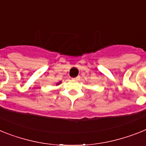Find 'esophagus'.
<instances>
[{"label":"esophagus","instance_id":"obj_1","mask_svg":"<svg viewBox=\"0 0 146 146\" xmlns=\"http://www.w3.org/2000/svg\"><path fill=\"white\" fill-rule=\"evenodd\" d=\"M78 79V77H76V78H72V80L73 81H77Z\"/></svg>","mask_w":146,"mask_h":146}]
</instances>
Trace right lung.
Masks as SVG:
<instances>
[{
  "label": "right lung",
  "instance_id": "1",
  "mask_svg": "<svg viewBox=\"0 0 146 146\" xmlns=\"http://www.w3.org/2000/svg\"><path fill=\"white\" fill-rule=\"evenodd\" d=\"M61 83H62V82H58V83L56 84V85H59V84H61Z\"/></svg>",
  "mask_w": 146,
  "mask_h": 146
}]
</instances>
